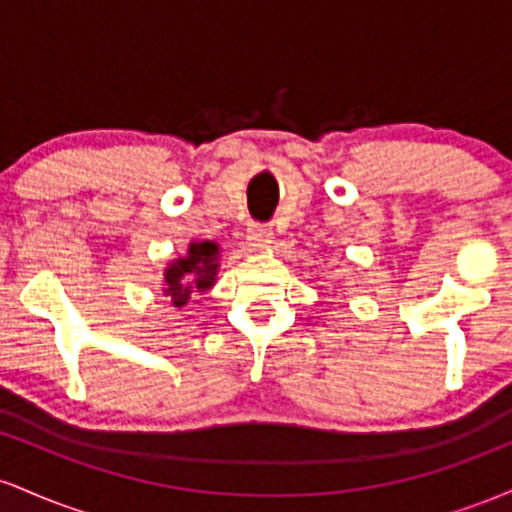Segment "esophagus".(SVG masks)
I'll list each match as a JSON object with an SVG mask.
<instances>
[{
	"mask_svg": "<svg viewBox=\"0 0 512 512\" xmlns=\"http://www.w3.org/2000/svg\"><path fill=\"white\" fill-rule=\"evenodd\" d=\"M272 238H274V231L269 226H250L248 231V243L252 245L255 250H264L272 245Z\"/></svg>",
	"mask_w": 512,
	"mask_h": 512,
	"instance_id": "34e87169",
	"label": "esophagus"
}]
</instances>
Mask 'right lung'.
Masks as SVG:
<instances>
[{"instance_id": "right-lung-1", "label": "right lung", "mask_w": 512, "mask_h": 512, "mask_svg": "<svg viewBox=\"0 0 512 512\" xmlns=\"http://www.w3.org/2000/svg\"><path fill=\"white\" fill-rule=\"evenodd\" d=\"M219 269L221 245L216 240H190L185 255L170 260L163 269V296H168L175 308H185L195 296L214 289Z\"/></svg>"}]
</instances>
